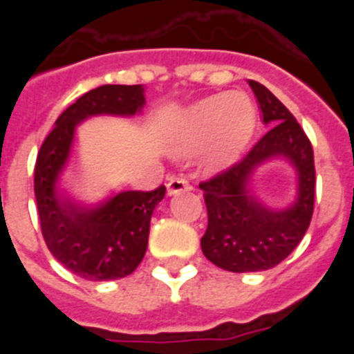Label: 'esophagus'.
Here are the masks:
<instances>
[{
    "label": "esophagus",
    "instance_id": "obj_1",
    "mask_svg": "<svg viewBox=\"0 0 354 354\" xmlns=\"http://www.w3.org/2000/svg\"><path fill=\"white\" fill-rule=\"evenodd\" d=\"M189 189V183L183 177H171L167 184V192L168 195H175V193H180V192H186Z\"/></svg>",
    "mask_w": 354,
    "mask_h": 354
}]
</instances>
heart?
Masks as SVG:
<instances>
[{
  "label": "heart",
  "instance_id": "b5f03b06",
  "mask_svg": "<svg viewBox=\"0 0 354 354\" xmlns=\"http://www.w3.org/2000/svg\"><path fill=\"white\" fill-rule=\"evenodd\" d=\"M255 127V108L241 92L212 95L196 102L177 120L174 140L180 149H198L211 142L216 161H228L243 149Z\"/></svg>",
  "mask_w": 354,
  "mask_h": 354
}]
</instances>
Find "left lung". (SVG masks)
<instances>
[{
    "label": "left lung",
    "mask_w": 354,
    "mask_h": 354,
    "mask_svg": "<svg viewBox=\"0 0 354 354\" xmlns=\"http://www.w3.org/2000/svg\"><path fill=\"white\" fill-rule=\"evenodd\" d=\"M268 133L227 170L200 183L207 207V230L200 241L205 257L221 270L250 273L274 268L299 245L314 214V150L289 109L257 81H250ZM287 157L299 170V200L283 212L264 208L245 189L261 162Z\"/></svg>",
    "instance_id": "8db88e82"
}]
</instances>
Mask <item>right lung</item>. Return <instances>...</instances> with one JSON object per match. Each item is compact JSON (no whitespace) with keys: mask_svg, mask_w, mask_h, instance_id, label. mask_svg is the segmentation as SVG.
<instances>
[{"mask_svg":"<svg viewBox=\"0 0 354 354\" xmlns=\"http://www.w3.org/2000/svg\"><path fill=\"white\" fill-rule=\"evenodd\" d=\"M145 104L142 84H104L68 106L46 136L35 162V198L42 236L53 257L93 282L133 273L149 243L150 216L167 193L122 192L95 209H84L56 192L71 152L74 129L92 115H134Z\"/></svg>","mask_w":354,"mask_h":354,"instance_id":"obj_1","label":"right lung"}]
</instances>
